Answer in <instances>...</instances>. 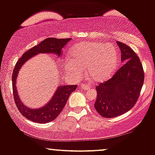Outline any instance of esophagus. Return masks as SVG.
Instances as JSON below:
<instances>
[{"mask_svg": "<svg viewBox=\"0 0 155 155\" xmlns=\"http://www.w3.org/2000/svg\"><path fill=\"white\" fill-rule=\"evenodd\" d=\"M81 87L83 89H89V87H90V85H89V84H83L81 86Z\"/></svg>", "mask_w": 155, "mask_h": 155, "instance_id": "obj_1", "label": "esophagus"}]
</instances>
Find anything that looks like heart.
<instances>
[{
    "instance_id": "heart-1",
    "label": "heart",
    "mask_w": 155,
    "mask_h": 155,
    "mask_svg": "<svg viewBox=\"0 0 155 155\" xmlns=\"http://www.w3.org/2000/svg\"><path fill=\"white\" fill-rule=\"evenodd\" d=\"M70 57L65 61V69L74 79H80L86 68L93 81H105L114 74L118 64L117 50L111 43L81 42L72 48Z\"/></svg>"
}]
</instances>
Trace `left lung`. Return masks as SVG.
<instances>
[{
	"instance_id": "left-lung-1",
	"label": "left lung",
	"mask_w": 155,
	"mask_h": 155,
	"mask_svg": "<svg viewBox=\"0 0 155 155\" xmlns=\"http://www.w3.org/2000/svg\"><path fill=\"white\" fill-rule=\"evenodd\" d=\"M124 64L110 79L96 87L97 92L94 107L104 118L124 114L137 103L144 81L140 59L127 45L117 42Z\"/></svg>"
}]
</instances>
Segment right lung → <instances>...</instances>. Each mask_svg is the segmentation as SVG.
<instances>
[{
    "label": "right lung",
    "instance_id": "right-lung-1",
    "mask_svg": "<svg viewBox=\"0 0 155 155\" xmlns=\"http://www.w3.org/2000/svg\"><path fill=\"white\" fill-rule=\"evenodd\" d=\"M71 40V38L56 39L50 37L45 39L40 44L24 53L16 63L12 74L13 94L18 112L26 118L39 124L49 123L55 120L63 110L70 94L76 90L77 85L58 87L51 100L45 106L39 109H30L21 103L17 94L16 81L18 70L21 68L26 61L38 53H55L60 56L62 53V49Z\"/></svg>",
    "mask_w": 155,
    "mask_h": 155
}]
</instances>
